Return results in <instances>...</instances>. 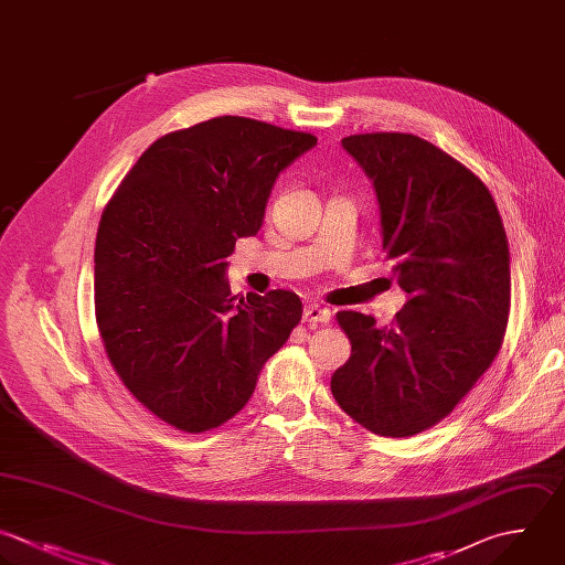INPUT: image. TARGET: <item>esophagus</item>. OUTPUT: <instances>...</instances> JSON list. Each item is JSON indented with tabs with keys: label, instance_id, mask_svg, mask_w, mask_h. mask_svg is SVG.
I'll return each mask as SVG.
<instances>
[{
	"label": "esophagus",
	"instance_id": "obj_1",
	"mask_svg": "<svg viewBox=\"0 0 565 565\" xmlns=\"http://www.w3.org/2000/svg\"><path fill=\"white\" fill-rule=\"evenodd\" d=\"M302 318H305V322H309V324H329L331 311H329L327 307H320V305H309V307H305Z\"/></svg>",
	"mask_w": 565,
	"mask_h": 565
}]
</instances>
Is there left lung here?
Instances as JSON below:
<instances>
[{
	"label": "left lung",
	"instance_id": "1",
	"mask_svg": "<svg viewBox=\"0 0 565 565\" xmlns=\"http://www.w3.org/2000/svg\"><path fill=\"white\" fill-rule=\"evenodd\" d=\"M373 181L382 249L408 294L391 327L338 311L351 358L331 377L340 408L380 437L441 422L497 358L510 313L508 238L466 166L404 132L342 139Z\"/></svg>",
	"mask_w": 565,
	"mask_h": 565
}]
</instances>
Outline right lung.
Wrapping results in <instances>:
<instances>
[{
	"instance_id": "1",
	"label": "right lung",
	"mask_w": 565,
	"mask_h": 565,
	"mask_svg": "<svg viewBox=\"0 0 565 565\" xmlns=\"http://www.w3.org/2000/svg\"><path fill=\"white\" fill-rule=\"evenodd\" d=\"M309 132L216 117L157 139L106 205L95 245V316L126 388L159 419L203 433L252 397L302 318L294 291L234 296L227 258L256 236L278 174Z\"/></svg>"
}]
</instances>
